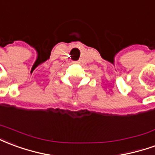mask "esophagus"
I'll list each match as a JSON object with an SVG mask.
<instances>
[{
    "label": "esophagus",
    "mask_w": 155,
    "mask_h": 155,
    "mask_svg": "<svg viewBox=\"0 0 155 155\" xmlns=\"http://www.w3.org/2000/svg\"><path fill=\"white\" fill-rule=\"evenodd\" d=\"M75 62V63H78V62Z\"/></svg>",
    "instance_id": "34e87169"
}]
</instances>
